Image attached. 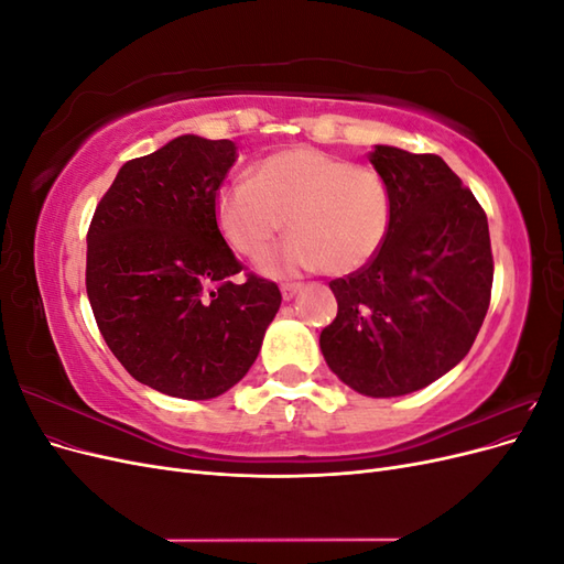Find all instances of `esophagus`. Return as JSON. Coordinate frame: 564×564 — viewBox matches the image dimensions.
<instances>
[{"instance_id": "esophagus-1", "label": "esophagus", "mask_w": 564, "mask_h": 564, "mask_svg": "<svg viewBox=\"0 0 564 564\" xmlns=\"http://www.w3.org/2000/svg\"><path fill=\"white\" fill-rule=\"evenodd\" d=\"M301 292V282H284L282 284V299L292 301Z\"/></svg>"}]
</instances>
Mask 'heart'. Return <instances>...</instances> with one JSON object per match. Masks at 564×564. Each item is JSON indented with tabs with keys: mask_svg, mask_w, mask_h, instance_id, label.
<instances>
[{
	"mask_svg": "<svg viewBox=\"0 0 564 564\" xmlns=\"http://www.w3.org/2000/svg\"><path fill=\"white\" fill-rule=\"evenodd\" d=\"M214 218L220 237L245 259H259L286 224L292 240L261 261L272 278L317 268L344 278L377 259L392 207L377 169L296 145L261 160L249 183L220 187Z\"/></svg>",
	"mask_w": 564,
	"mask_h": 564,
	"instance_id": "heart-1",
	"label": "heart"
}]
</instances>
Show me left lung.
<instances>
[{"label":"left lung","instance_id":"8db88e82","mask_svg":"<svg viewBox=\"0 0 564 564\" xmlns=\"http://www.w3.org/2000/svg\"><path fill=\"white\" fill-rule=\"evenodd\" d=\"M390 230L377 259L332 280L338 313L319 334L336 377L369 398L421 390L468 355L494 280L487 214L442 158L377 145Z\"/></svg>","mask_w":564,"mask_h":564}]
</instances>
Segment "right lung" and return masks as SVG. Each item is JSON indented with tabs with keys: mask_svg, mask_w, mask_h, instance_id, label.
I'll return each instance as SVG.
<instances>
[{
	"mask_svg": "<svg viewBox=\"0 0 564 564\" xmlns=\"http://www.w3.org/2000/svg\"><path fill=\"white\" fill-rule=\"evenodd\" d=\"M235 150L178 135L129 160L87 232L100 334L135 381L172 398L209 400L240 381L282 303L280 286L237 261L216 228L214 197Z\"/></svg>",
	"mask_w": 564,
	"mask_h": 564,
	"instance_id": "1",
	"label": "right lung"
}]
</instances>
